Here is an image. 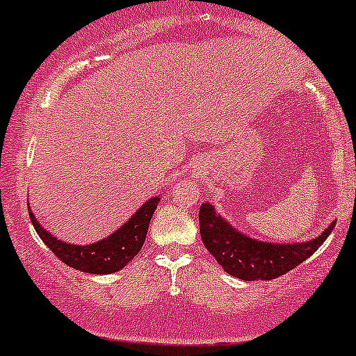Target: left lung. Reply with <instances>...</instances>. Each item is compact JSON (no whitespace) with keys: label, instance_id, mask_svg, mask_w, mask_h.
<instances>
[{"label":"left lung","instance_id":"left-lung-1","mask_svg":"<svg viewBox=\"0 0 356 356\" xmlns=\"http://www.w3.org/2000/svg\"><path fill=\"white\" fill-rule=\"evenodd\" d=\"M198 220L207 250L227 274L242 281H269L294 269L316 252L337 225L333 220L311 241L275 243L252 238L235 229L209 202L200 207Z\"/></svg>","mask_w":356,"mask_h":356}]
</instances>
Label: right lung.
<instances>
[{"instance_id":"1","label":"right lung","mask_w":356,"mask_h":356,"mask_svg":"<svg viewBox=\"0 0 356 356\" xmlns=\"http://www.w3.org/2000/svg\"><path fill=\"white\" fill-rule=\"evenodd\" d=\"M159 200H161V195L146 200L118 230L107 235L106 238L94 243H86V245L63 242L51 235L45 227L40 225L30 209V203H28V213L40 238L63 264L87 274H113L129 264L134 255L141 250L146 241L147 227H149L151 217L156 210Z\"/></svg>"}]
</instances>
